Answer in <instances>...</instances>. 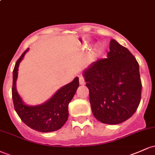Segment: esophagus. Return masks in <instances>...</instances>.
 Listing matches in <instances>:
<instances>
[{"instance_id":"34e87169","label":"esophagus","mask_w":155,"mask_h":155,"mask_svg":"<svg viewBox=\"0 0 155 155\" xmlns=\"http://www.w3.org/2000/svg\"><path fill=\"white\" fill-rule=\"evenodd\" d=\"M79 84L81 85H84L85 84L84 79V77L82 76H79Z\"/></svg>"}]
</instances>
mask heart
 Returning a JSON list of instances; mask_svg holds the SVG:
<instances>
[{
    "label": "heart",
    "mask_w": 155,
    "mask_h": 155,
    "mask_svg": "<svg viewBox=\"0 0 155 155\" xmlns=\"http://www.w3.org/2000/svg\"><path fill=\"white\" fill-rule=\"evenodd\" d=\"M103 51H104V47H103V45L100 44V45H99L98 47H97V49H95V51L92 53V56H93L94 58H97V57H99L101 54H102Z\"/></svg>",
    "instance_id": "1"
}]
</instances>
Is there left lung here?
Masks as SVG:
<instances>
[{
    "label": "left lung",
    "instance_id": "obj_1",
    "mask_svg": "<svg viewBox=\"0 0 155 155\" xmlns=\"http://www.w3.org/2000/svg\"><path fill=\"white\" fill-rule=\"evenodd\" d=\"M107 58L89 65L83 72L90 91L92 114L104 124L122 123L136 111L141 97L139 65L132 53L114 39Z\"/></svg>",
    "mask_w": 155,
    "mask_h": 155
}]
</instances>
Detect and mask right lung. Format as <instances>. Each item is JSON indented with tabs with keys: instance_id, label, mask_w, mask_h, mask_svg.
I'll return each instance as SVG.
<instances>
[{
	"instance_id": "1",
	"label": "right lung",
	"mask_w": 155,
	"mask_h": 155,
	"mask_svg": "<svg viewBox=\"0 0 155 155\" xmlns=\"http://www.w3.org/2000/svg\"><path fill=\"white\" fill-rule=\"evenodd\" d=\"M28 49L23 52L15 64L13 71L12 99L16 112L28 127L42 133L56 131L61 128L68 118V104L79 86V78L62 87L49 100L38 106H28L23 102L16 89L18 68Z\"/></svg>"
}]
</instances>
